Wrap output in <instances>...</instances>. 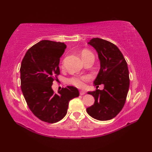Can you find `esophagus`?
Here are the masks:
<instances>
[{"label":"esophagus","mask_w":152,"mask_h":152,"mask_svg":"<svg viewBox=\"0 0 152 152\" xmlns=\"http://www.w3.org/2000/svg\"><path fill=\"white\" fill-rule=\"evenodd\" d=\"M84 94H85V92H84V91H80V95H84Z\"/></svg>","instance_id":"obj_1"}]
</instances>
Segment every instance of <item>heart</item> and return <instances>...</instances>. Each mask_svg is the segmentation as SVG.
Listing matches in <instances>:
<instances>
[{
    "mask_svg": "<svg viewBox=\"0 0 152 152\" xmlns=\"http://www.w3.org/2000/svg\"><path fill=\"white\" fill-rule=\"evenodd\" d=\"M92 56L94 57V55L92 54V53L90 51L85 50L83 51L82 53V59H85L86 58L91 57ZM88 80V78L85 76H76V77H72L70 79H68V83L70 84H72V85L75 86L76 87H78V88H82V87L84 86V82L87 81Z\"/></svg>",
    "mask_w": 152,
    "mask_h": 152,
    "instance_id": "heart-1",
    "label": "heart"
}]
</instances>
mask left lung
<instances>
[{
  "label": "left lung",
  "mask_w": 152,
  "mask_h": 152,
  "mask_svg": "<svg viewBox=\"0 0 152 152\" xmlns=\"http://www.w3.org/2000/svg\"><path fill=\"white\" fill-rule=\"evenodd\" d=\"M88 43L97 51L101 64L94 84H103L104 88L88 92L95 101L86 111L95 119H112L122 110L127 98L129 88L127 64L119 49L113 43L98 37Z\"/></svg>",
  "instance_id": "8db88e82"
}]
</instances>
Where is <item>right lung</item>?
<instances>
[{"label":"right lung","mask_w":152,"mask_h":152,"mask_svg":"<svg viewBox=\"0 0 152 152\" xmlns=\"http://www.w3.org/2000/svg\"><path fill=\"white\" fill-rule=\"evenodd\" d=\"M66 48L64 43L42 40L27 50L20 65V88L28 107L38 119L49 123L62 119L69 102L79 96L74 86L57 94L51 88L60 74V58Z\"/></svg>","instance_id":"obj_1"}]
</instances>
